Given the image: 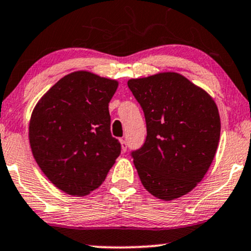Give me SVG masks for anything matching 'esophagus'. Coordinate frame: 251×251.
<instances>
[{"label":"esophagus","instance_id":"obj_1","mask_svg":"<svg viewBox=\"0 0 251 251\" xmlns=\"http://www.w3.org/2000/svg\"><path fill=\"white\" fill-rule=\"evenodd\" d=\"M120 144H122V151H123V152H126V150H127V143H126V140H124V139H120Z\"/></svg>","mask_w":251,"mask_h":251}]
</instances>
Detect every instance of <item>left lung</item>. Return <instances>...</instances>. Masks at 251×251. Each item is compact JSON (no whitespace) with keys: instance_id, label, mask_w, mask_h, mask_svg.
I'll use <instances>...</instances> for the list:
<instances>
[{"instance_id":"obj_1","label":"left lung","mask_w":251,"mask_h":251,"mask_svg":"<svg viewBox=\"0 0 251 251\" xmlns=\"http://www.w3.org/2000/svg\"><path fill=\"white\" fill-rule=\"evenodd\" d=\"M145 114L147 137L132 158L141 183L171 201L196 187L209 170L221 132L214 99L176 72L129 79Z\"/></svg>"}]
</instances>
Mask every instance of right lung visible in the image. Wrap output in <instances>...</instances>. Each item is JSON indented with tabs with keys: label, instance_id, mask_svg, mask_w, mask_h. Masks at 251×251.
I'll return each mask as SVG.
<instances>
[{
	"label": "right lung",
	"instance_id": "right-lung-1",
	"mask_svg": "<svg viewBox=\"0 0 251 251\" xmlns=\"http://www.w3.org/2000/svg\"><path fill=\"white\" fill-rule=\"evenodd\" d=\"M117 87L114 79L72 72L57 81L32 111V155L45 176L66 194L85 196L98 188L120 154L108 112Z\"/></svg>",
	"mask_w": 251,
	"mask_h": 251
}]
</instances>
